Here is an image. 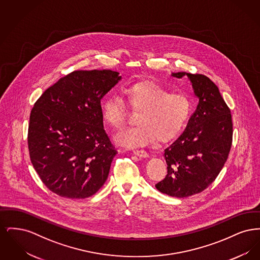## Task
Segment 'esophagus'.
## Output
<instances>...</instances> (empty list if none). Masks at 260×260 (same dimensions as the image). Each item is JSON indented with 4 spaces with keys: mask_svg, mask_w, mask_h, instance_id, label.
Here are the masks:
<instances>
[{
    "mask_svg": "<svg viewBox=\"0 0 260 260\" xmlns=\"http://www.w3.org/2000/svg\"><path fill=\"white\" fill-rule=\"evenodd\" d=\"M133 152H134V154H136V156L141 157V158H147L148 157V153L144 150H141V149H134Z\"/></svg>",
    "mask_w": 260,
    "mask_h": 260,
    "instance_id": "34e87169",
    "label": "esophagus"
}]
</instances>
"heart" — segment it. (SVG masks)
I'll return each mask as SVG.
<instances>
[{
    "label": "heart",
    "mask_w": 260,
    "mask_h": 260,
    "mask_svg": "<svg viewBox=\"0 0 260 260\" xmlns=\"http://www.w3.org/2000/svg\"><path fill=\"white\" fill-rule=\"evenodd\" d=\"M126 100L135 111L137 125L115 136L117 143L127 147L150 144L158 138L168 141L185 126L193 112V102L182 92H172L158 83L144 81L131 85L124 90ZM102 117L113 129L122 128L126 120L124 100L111 93L102 102Z\"/></svg>",
    "instance_id": "b5f03b06"
}]
</instances>
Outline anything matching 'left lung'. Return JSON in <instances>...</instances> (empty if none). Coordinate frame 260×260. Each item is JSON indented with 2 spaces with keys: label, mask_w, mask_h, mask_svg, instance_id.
<instances>
[{
  "label": "left lung",
  "mask_w": 260,
  "mask_h": 260,
  "mask_svg": "<svg viewBox=\"0 0 260 260\" xmlns=\"http://www.w3.org/2000/svg\"><path fill=\"white\" fill-rule=\"evenodd\" d=\"M172 76L188 77L199 104L183 134L165 149L168 174L156 188L184 198L204 191L222 170L232 145L233 124L229 107L210 78L186 72Z\"/></svg>",
  "instance_id": "left-lung-1"
}]
</instances>
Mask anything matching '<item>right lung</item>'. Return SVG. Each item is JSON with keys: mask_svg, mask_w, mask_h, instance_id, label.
<instances>
[{"mask_svg": "<svg viewBox=\"0 0 260 260\" xmlns=\"http://www.w3.org/2000/svg\"><path fill=\"white\" fill-rule=\"evenodd\" d=\"M122 79L111 70H80L45 90L31 110L30 160L56 195L85 199L105 183L117 151L103 127L100 100Z\"/></svg>", "mask_w": 260, "mask_h": 260, "instance_id": "right-lung-1", "label": "right lung"}]
</instances>
